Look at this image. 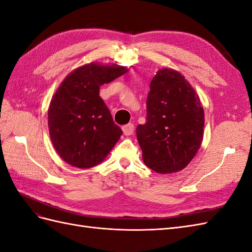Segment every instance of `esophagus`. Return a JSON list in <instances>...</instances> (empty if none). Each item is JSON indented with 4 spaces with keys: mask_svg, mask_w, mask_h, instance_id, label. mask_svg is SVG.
Returning a JSON list of instances; mask_svg holds the SVG:
<instances>
[{
    "mask_svg": "<svg viewBox=\"0 0 252 252\" xmlns=\"http://www.w3.org/2000/svg\"><path fill=\"white\" fill-rule=\"evenodd\" d=\"M122 130H123V133L125 135H127V136L128 135H131L133 133V131H134V126H133L132 123H129V124L124 125L123 127H122Z\"/></svg>",
    "mask_w": 252,
    "mask_h": 252,
    "instance_id": "34e87169",
    "label": "esophagus"
}]
</instances>
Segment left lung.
Segmentation results:
<instances>
[{"mask_svg":"<svg viewBox=\"0 0 252 252\" xmlns=\"http://www.w3.org/2000/svg\"><path fill=\"white\" fill-rule=\"evenodd\" d=\"M147 122L136 127L143 161L158 173L178 172L191 162L204 134L199 95L179 71L159 69L150 83Z\"/></svg>","mask_w":252,"mask_h":252,"instance_id":"8db88e82","label":"left lung"}]
</instances>
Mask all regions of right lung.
Instances as JSON below:
<instances>
[{
    "mask_svg": "<svg viewBox=\"0 0 252 252\" xmlns=\"http://www.w3.org/2000/svg\"><path fill=\"white\" fill-rule=\"evenodd\" d=\"M128 71L118 64L89 63L71 71L53 94L48 128L53 147L67 164L91 168L103 162L123 133L100 96V86Z\"/></svg>",
    "mask_w": 252,
    "mask_h": 252,
    "instance_id": "1",
    "label": "right lung"
}]
</instances>
